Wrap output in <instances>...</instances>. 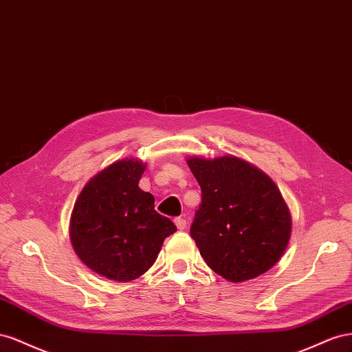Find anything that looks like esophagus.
Segmentation results:
<instances>
[{"mask_svg": "<svg viewBox=\"0 0 352 352\" xmlns=\"http://www.w3.org/2000/svg\"><path fill=\"white\" fill-rule=\"evenodd\" d=\"M174 223H175L178 230H184L187 227V221L184 218H175Z\"/></svg>", "mask_w": 352, "mask_h": 352, "instance_id": "esophagus-1", "label": "esophagus"}]
</instances>
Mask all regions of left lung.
I'll use <instances>...</instances> for the list:
<instances>
[{
	"label": "left lung",
	"instance_id": "1",
	"mask_svg": "<svg viewBox=\"0 0 352 352\" xmlns=\"http://www.w3.org/2000/svg\"><path fill=\"white\" fill-rule=\"evenodd\" d=\"M202 188L190 234L209 268L228 282H248L277 264L292 233L290 210L264 170L233 155L188 156Z\"/></svg>",
	"mask_w": 352,
	"mask_h": 352
}]
</instances>
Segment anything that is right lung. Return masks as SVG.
Segmentation results:
<instances>
[{
    "label": "right lung",
    "mask_w": 352,
    "mask_h": 352,
    "mask_svg": "<svg viewBox=\"0 0 352 352\" xmlns=\"http://www.w3.org/2000/svg\"><path fill=\"white\" fill-rule=\"evenodd\" d=\"M142 159L115 160L84 186L70 215L75 254L94 273L119 283L143 276L155 264L164 240L177 232L155 210V197L138 182Z\"/></svg>",
    "instance_id": "1"
}]
</instances>
